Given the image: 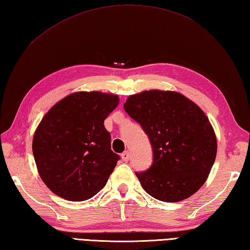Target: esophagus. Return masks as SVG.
Listing matches in <instances>:
<instances>
[{"label":"esophagus","instance_id":"34e87169","mask_svg":"<svg viewBox=\"0 0 250 250\" xmlns=\"http://www.w3.org/2000/svg\"><path fill=\"white\" fill-rule=\"evenodd\" d=\"M121 158H122V161H124V162H128L130 160V153L128 151L124 152L121 154Z\"/></svg>","mask_w":250,"mask_h":250}]
</instances>
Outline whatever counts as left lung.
<instances>
[{
  "mask_svg": "<svg viewBox=\"0 0 250 250\" xmlns=\"http://www.w3.org/2000/svg\"><path fill=\"white\" fill-rule=\"evenodd\" d=\"M125 110L142 125L153 147V164L135 172L149 196L179 202L200 189L214 164V129L196 103L174 90L130 95Z\"/></svg>",
  "mask_w": 250,
  "mask_h": 250,
  "instance_id": "1",
  "label": "left lung"
}]
</instances>
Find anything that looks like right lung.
<instances>
[{"mask_svg": "<svg viewBox=\"0 0 250 250\" xmlns=\"http://www.w3.org/2000/svg\"><path fill=\"white\" fill-rule=\"evenodd\" d=\"M118 105L116 94L75 92L42 117L33 153L40 178L54 194L84 201L105 187L119 155L111 151L104 120Z\"/></svg>", "mask_w": 250, "mask_h": 250, "instance_id": "right-lung-1", "label": "right lung"}]
</instances>
